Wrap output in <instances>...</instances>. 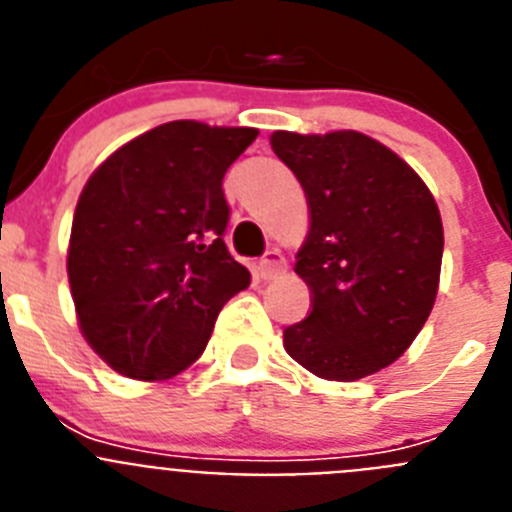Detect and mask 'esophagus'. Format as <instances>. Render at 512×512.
Listing matches in <instances>:
<instances>
[{
	"mask_svg": "<svg viewBox=\"0 0 512 512\" xmlns=\"http://www.w3.org/2000/svg\"><path fill=\"white\" fill-rule=\"evenodd\" d=\"M284 271H287V259H284L282 251H277V248L266 251L264 259L259 261V277L261 279H277V277H282Z\"/></svg>",
	"mask_w": 512,
	"mask_h": 512,
	"instance_id": "obj_1",
	"label": "esophagus"
}]
</instances>
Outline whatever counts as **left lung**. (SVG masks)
Returning a JSON list of instances; mask_svg holds the SVG:
<instances>
[{
    "mask_svg": "<svg viewBox=\"0 0 512 512\" xmlns=\"http://www.w3.org/2000/svg\"><path fill=\"white\" fill-rule=\"evenodd\" d=\"M269 140L310 210L295 271L312 310L284 328V348L330 382L377 374L408 351L436 302L443 225L431 189L395 151L356 130H277Z\"/></svg>",
    "mask_w": 512,
    "mask_h": 512,
    "instance_id": "left-lung-1",
    "label": "left lung"
}]
</instances>
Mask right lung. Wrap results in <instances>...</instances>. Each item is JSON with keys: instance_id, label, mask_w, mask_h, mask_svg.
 Wrapping results in <instances>:
<instances>
[{"instance_id": "obj_1", "label": "right lung", "mask_w": 512, "mask_h": 512, "mask_svg": "<svg viewBox=\"0 0 512 512\" xmlns=\"http://www.w3.org/2000/svg\"><path fill=\"white\" fill-rule=\"evenodd\" d=\"M259 130L164 122L97 166L76 202L69 284L79 328L117 374L161 382L200 359L251 284L223 235V176Z\"/></svg>"}]
</instances>
